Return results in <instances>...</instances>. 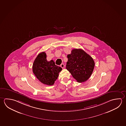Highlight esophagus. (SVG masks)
Masks as SVG:
<instances>
[{
  "label": "esophagus",
  "mask_w": 126,
  "mask_h": 126,
  "mask_svg": "<svg viewBox=\"0 0 126 126\" xmlns=\"http://www.w3.org/2000/svg\"><path fill=\"white\" fill-rule=\"evenodd\" d=\"M60 66L62 67V68H64L65 66H64V64L63 63H62V64L60 65Z\"/></svg>",
  "instance_id": "obj_1"
}]
</instances>
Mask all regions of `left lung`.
<instances>
[{
	"instance_id": "left-lung-1",
	"label": "left lung",
	"mask_w": 126,
	"mask_h": 126,
	"mask_svg": "<svg viewBox=\"0 0 126 126\" xmlns=\"http://www.w3.org/2000/svg\"><path fill=\"white\" fill-rule=\"evenodd\" d=\"M66 69L79 82H85L92 75L94 66L92 58L81 49H74L67 56Z\"/></svg>"
}]
</instances>
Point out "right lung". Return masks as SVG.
<instances>
[{
	"mask_svg": "<svg viewBox=\"0 0 126 126\" xmlns=\"http://www.w3.org/2000/svg\"><path fill=\"white\" fill-rule=\"evenodd\" d=\"M44 52L39 53L34 60L32 71L40 82L47 85H53L58 79L62 68L55 64L53 60L47 61Z\"/></svg>",
	"mask_w": 126,
	"mask_h": 126,
	"instance_id": "right-lung-1",
	"label": "right lung"
}]
</instances>
